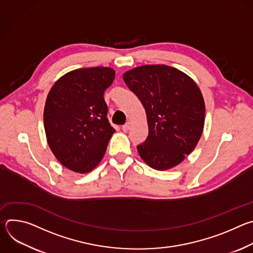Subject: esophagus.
<instances>
[{"label":"esophagus","instance_id":"1","mask_svg":"<svg viewBox=\"0 0 253 253\" xmlns=\"http://www.w3.org/2000/svg\"><path fill=\"white\" fill-rule=\"evenodd\" d=\"M130 127H131V123H130V122H127L126 124H124V125L122 126V130H123L124 132H127V131L130 129Z\"/></svg>","mask_w":253,"mask_h":253}]
</instances>
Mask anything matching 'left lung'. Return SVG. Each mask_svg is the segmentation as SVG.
Returning a JSON list of instances; mask_svg holds the SVG:
<instances>
[{
	"label": "left lung",
	"mask_w": 253,
	"mask_h": 253,
	"mask_svg": "<svg viewBox=\"0 0 253 253\" xmlns=\"http://www.w3.org/2000/svg\"><path fill=\"white\" fill-rule=\"evenodd\" d=\"M145 108L148 137L137 146L140 157L156 170L181 163L201 137L205 105L197 84L166 65H144L123 75Z\"/></svg>",
	"instance_id": "8db88e82"
}]
</instances>
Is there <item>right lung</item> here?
<instances>
[{"mask_svg": "<svg viewBox=\"0 0 253 253\" xmlns=\"http://www.w3.org/2000/svg\"><path fill=\"white\" fill-rule=\"evenodd\" d=\"M114 78L112 68L77 69L62 76L48 94L44 109L47 141L58 161L72 171L93 170L115 132L104 100Z\"/></svg>", "mask_w": 253, "mask_h": 253, "instance_id": "obj_1", "label": "right lung"}]
</instances>
